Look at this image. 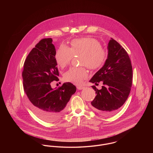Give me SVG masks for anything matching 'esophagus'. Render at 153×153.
I'll return each mask as SVG.
<instances>
[{
	"instance_id": "1",
	"label": "esophagus",
	"mask_w": 153,
	"mask_h": 153,
	"mask_svg": "<svg viewBox=\"0 0 153 153\" xmlns=\"http://www.w3.org/2000/svg\"><path fill=\"white\" fill-rule=\"evenodd\" d=\"M77 88L79 89V90H81V89H83L84 87H82V86H78Z\"/></svg>"
}]
</instances>
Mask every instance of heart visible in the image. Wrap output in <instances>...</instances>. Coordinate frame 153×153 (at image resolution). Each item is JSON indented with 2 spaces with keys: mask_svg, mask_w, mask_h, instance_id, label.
I'll list each match as a JSON object with an SVG mask.
<instances>
[{
  "mask_svg": "<svg viewBox=\"0 0 153 153\" xmlns=\"http://www.w3.org/2000/svg\"><path fill=\"white\" fill-rule=\"evenodd\" d=\"M71 48L61 45L58 48L55 58L61 68L68 65L73 56H82L81 65L87 66L90 69L96 70L103 65L107 57V51L102 48L100 43L92 38L84 37L74 39L71 43ZM88 76L84 68H72L66 72L64 79L76 85L82 84Z\"/></svg>",
  "mask_w": 153,
  "mask_h": 153,
  "instance_id": "b5f03b06",
  "label": "heart"
}]
</instances>
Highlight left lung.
I'll list each match as a JSON object with an SVG mask.
<instances>
[{
  "label": "left lung",
  "mask_w": 153,
  "mask_h": 153,
  "mask_svg": "<svg viewBox=\"0 0 153 153\" xmlns=\"http://www.w3.org/2000/svg\"><path fill=\"white\" fill-rule=\"evenodd\" d=\"M107 49L108 56L104 65L89 82L96 85L102 82L104 86L100 90L92 86L96 96L91 102V108L98 114L108 117L116 114L128 97L132 68L127 51L115 40H109Z\"/></svg>",
  "instance_id": "left-lung-1"
}]
</instances>
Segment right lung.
<instances>
[{
	"label": "right lung",
	"mask_w": 153,
	"mask_h": 153,
	"mask_svg": "<svg viewBox=\"0 0 153 153\" xmlns=\"http://www.w3.org/2000/svg\"><path fill=\"white\" fill-rule=\"evenodd\" d=\"M52 41L51 38H45L36 44L26 59L22 72L30 107L47 122H55L62 117L68 102L76 91V87L69 82L57 89L51 87V82L59 80L56 51Z\"/></svg>",
	"instance_id": "1"
}]
</instances>
